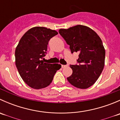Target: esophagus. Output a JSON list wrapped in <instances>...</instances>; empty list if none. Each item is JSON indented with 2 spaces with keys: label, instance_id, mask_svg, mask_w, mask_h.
Segmentation results:
<instances>
[{
  "label": "esophagus",
  "instance_id": "1",
  "mask_svg": "<svg viewBox=\"0 0 120 120\" xmlns=\"http://www.w3.org/2000/svg\"><path fill=\"white\" fill-rule=\"evenodd\" d=\"M67 65H61V67L62 68H64V67H67Z\"/></svg>",
  "mask_w": 120,
  "mask_h": 120
}]
</instances>
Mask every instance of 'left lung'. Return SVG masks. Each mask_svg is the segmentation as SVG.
<instances>
[{
  "label": "left lung",
  "instance_id": "1",
  "mask_svg": "<svg viewBox=\"0 0 120 120\" xmlns=\"http://www.w3.org/2000/svg\"><path fill=\"white\" fill-rule=\"evenodd\" d=\"M59 32L70 46L71 53H79L78 64L70 65L72 74L67 78L68 81L80 89L91 86L105 66V50L101 39L92 29L82 25L60 29Z\"/></svg>",
  "mask_w": 120,
  "mask_h": 120
}]
</instances>
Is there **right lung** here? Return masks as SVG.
<instances>
[{"label":"right lung","mask_w":120,"mask_h":120,"mask_svg":"<svg viewBox=\"0 0 120 120\" xmlns=\"http://www.w3.org/2000/svg\"><path fill=\"white\" fill-rule=\"evenodd\" d=\"M58 34L55 30L36 26L29 30L21 38L15 49V65L24 82L32 88L47 87L61 66L46 63L42 60L46 56L49 41Z\"/></svg>","instance_id":"add662e5"}]
</instances>
